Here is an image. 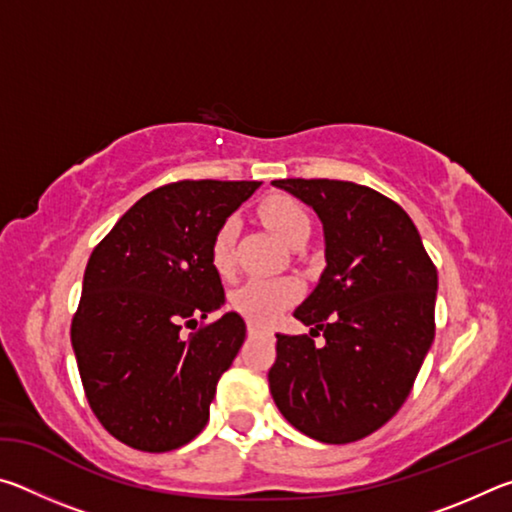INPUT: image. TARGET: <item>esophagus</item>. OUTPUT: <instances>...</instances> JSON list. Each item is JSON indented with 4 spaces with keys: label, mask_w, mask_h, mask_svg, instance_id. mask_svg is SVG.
<instances>
[{
    "label": "esophagus",
    "mask_w": 512,
    "mask_h": 512,
    "mask_svg": "<svg viewBox=\"0 0 512 512\" xmlns=\"http://www.w3.org/2000/svg\"><path fill=\"white\" fill-rule=\"evenodd\" d=\"M248 334L255 336V334H262V327L255 325V323H248Z\"/></svg>",
    "instance_id": "1"
}]
</instances>
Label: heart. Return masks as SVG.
<instances>
[{"label":"heart","mask_w":512,"mask_h":512,"mask_svg":"<svg viewBox=\"0 0 512 512\" xmlns=\"http://www.w3.org/2000/svg\"><path fill=\"white\" fill-rule=\"evenodd\" d=\"M259 219L268 225L284 244H298V241L307 239L311 230V219L305 207H302L296 198L287 194H271L266 196L257 207ZM237 239V221L225 219L219 230L214 232L210 244V259L214 271L221 277H228L232 273V250H235ZM300 298V284L291 277H271V280H250L244 287H239L232 293V307L239 314H244L250 323L268 325L277 318L280 311L287 309Z\"/></svg>","instance_id":"obj_1"}]
</instances>
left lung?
I'll list each match as a JSON object with an SVG mask.
<instances>
[{
	"instance_id": "1",
	"label": "left lung",
	"mask_w": 512,
	"mask_h": 512,
	"mask_svg": "<svg viewBox=\"0 0 512 512\" xmlns=\"http://www.w3.org/2000/svg\"><path fill=\"white\" fill-rule=\"evenodd\" d=\"M314 207L325 271L293 311L309 334L277 336L268 386L305 436L345 445L400 411L436 334L438 273L411 216L366 185L327 178L273 180ZM324 334L316 346L313 336Z\"/></svg>"
}]
</instances>
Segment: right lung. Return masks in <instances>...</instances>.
Listing matches in <instances>:
<instances>
[{"instance_id": "obj_1", "label": "right lung", "mask_w": 512, "mask_h": 512, "mask_svg": "<svg viewBox=\"0 0 512 512\" xmlns=\"http://www.w3.org/2000/svg\"><path fill=\"white\" fill-rule=\"evenodd\" d=\"M257 187L255 180L162 185L92 250L72 348L90 409L124 445L171 452L210 420L219 377L246 339L235 311L203 323L225 305L210 244ZM183 326L197 332L183 337Z\"/></svg>"}]
</instances>
